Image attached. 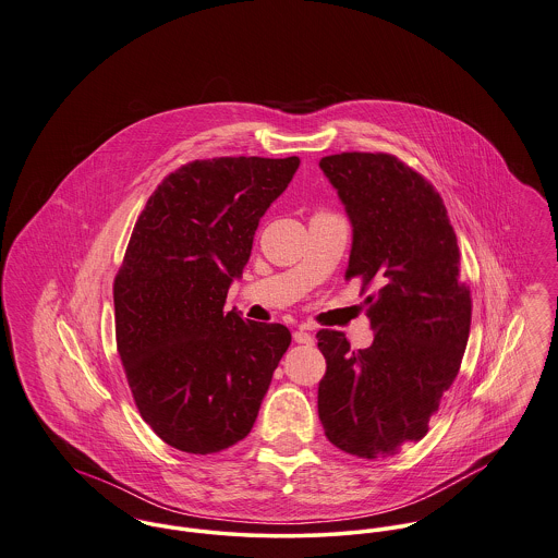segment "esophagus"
Wrapping results in <instances>:
<instances>
[{"mask_svg": "<svg viewBox=\"0 0 558 558\" xmlns=\"http://www.w3.org/2000/svg\"><path fill=\"white\" fill-rule=\"evenodd\" d=\"M293 340H295L298 344H306V347H312V344H314V338H312V333L304 331V329H298V331H293Z\"/></svg>", "mask_w": 558, "mask_h": 558, "instance_id": "34e87169", "label": "esophagus"}]
</instances>
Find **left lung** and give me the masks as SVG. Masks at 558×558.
Here are the masks:
<instances>
[{
  "label": "left lung",
  "instance_id": "obj_1",
  "mask_svg": "<svg viewBox=\"0 0 558 558\" xmlns=\"http://www.w3.org/2000/svg\"><path fill=\"white\" fill-rule=\"evenodd\" d=\"M353 227L347 278L376 291L364 300L374 331L353 351L320 329L327 372L318 420L342 451L374 460L428 433L451 387L471 329V293L440 194L389 154H336L318 162Z\"/></svg>",
  "mask_w": 558,
  "mask_h": 558
}]
</instances>
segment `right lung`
<instances>
[{
  "instance_id": "right-lung-1",
  "label": "right lung",
  "mask_w": 558,
  "mask_h": 558,
  "mask_svg": "<svg viewBox=\"0 0 558 558\" xmlns=\"http://www.w3.org/2000/svg\"><path fill=\"white\" fill-rule=\"evenodd\" d=\"M300 158H211L171 173L141 211L113 284L116 336L141 417L167 445L216 453L246 438L291 344L227 293L258 220Z\"/></svg>"
}]
</instances>
